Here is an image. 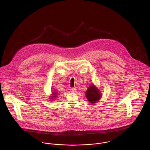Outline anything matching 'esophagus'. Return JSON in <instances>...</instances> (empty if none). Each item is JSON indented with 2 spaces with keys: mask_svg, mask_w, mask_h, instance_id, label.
I'll use <instances>...</instances> for the list:
<instances>
[{
  "mask_svg": "<svg viewBox=\"0 0 150 150\" xmlns=\"http://www.w3.org/2000/svg\"><path fill=\"white\" fill-rule=\"evenodd\" d=\"M76 89L74 88H70V91L72 92H76Z\"/></svg>",
  "mask_w": 150,
  "mask_h": 150,
  "instance_id": "1",
  "label": "esophagus"
}]
</instances>
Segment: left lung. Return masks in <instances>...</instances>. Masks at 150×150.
Instances as JSON below:
<instances>
[{
    "instance_id": "1",
    "label": "left lung",
    "mask_w": 150,
    "mask_h": 150,
    "mask_svg": "<svg viewBox=\"0 0 150 150\" xmlns=\"http://www.w3.org/2000/svg\"><path fill=\"white\" fill-rule=\"evenodd\" d=\"M102 96L99 89L93 84H91L86 92V98L88 102L92 104L97 103L101 99Z\"/></svg>"
}]
</instances>
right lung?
<instances>
[{
  "mask_svg": "<svg viewBox=\"0 0 150 150\" xmlns=\"http://www.w3.org/2000/svg\"><path fill=\"white\" fill-rule=\"evenodd\" d=\"M58 92H57V91H55V90H52V93H51V96H50V99H52L51 100H55V98H57V95H58Z\"/></svg>",
  "mask_w": 150,
  "mask_h": 150,
  "instance_id": "right-lung-1",
  "label": "right lung"
}]
</instances>
